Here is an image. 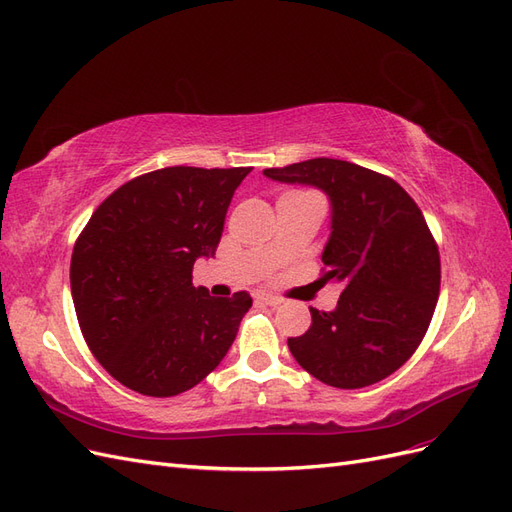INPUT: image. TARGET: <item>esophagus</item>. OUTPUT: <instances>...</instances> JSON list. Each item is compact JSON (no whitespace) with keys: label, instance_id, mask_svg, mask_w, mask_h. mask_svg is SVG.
<instances>
[{"label":"esophagus","instance_id":"obj_1","mask_svg":"<svg viewBox=\"0 0 512 512\" xmlns=\"http://www.w3.org/2000/svg\"><path fill=\"white\" fill-rule=\"evenodd\" d=\"M258 299H260L262 303H267V305H271V307H277V305H282V299H280V297H275V294H269V292H262Z\"/></svg>","mask_w":512,"mask_h":512}]
</instances>
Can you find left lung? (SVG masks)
I'll list each match as a JSON object with an SVG mask.
<instances>
[{
	"mask_svg": "<svg viewBox=\"0 0 512 512\" xmlns=\"http://www.w3.org/2000/svg\"><path fill=\"white\" fill-rule=\"evenodd\" d=\"M262 175L309 185L331 203L324 282L344 292L331 312L290 337L297 363L335 389H363L404 365L421 344L440 294V254L421 209L401 185L359 164L314 158Z\"/></svg>",
	"mask_w": 512,
	"mask_h": 512,
	"instance_id": "left-lung-1",
	"label": "left lung"
}]
</instances>
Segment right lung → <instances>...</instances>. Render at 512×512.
<instances>
[{"label": "right lung", "instance_id": "right-lung-1", "mask_svg": "<svg viewBox=\"0 0 512 512\" xmlns=\"http://www.w3.org/2000/svg\"><path fill=\"white\" fill-rule=\"evenodd\" d=\"M250 170H153L108 196L76 239V318L89 350L128 389L190 391L235 342L252 297H211L192 284V269L215 256L232 194Z\"/></svg>", "mask_w": 512, "mask_h": 512}]
</instances>
